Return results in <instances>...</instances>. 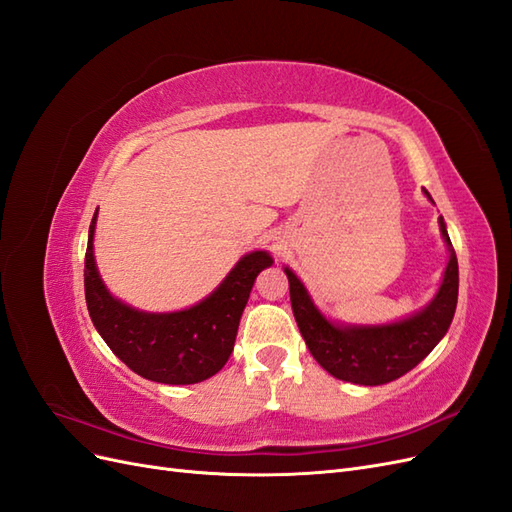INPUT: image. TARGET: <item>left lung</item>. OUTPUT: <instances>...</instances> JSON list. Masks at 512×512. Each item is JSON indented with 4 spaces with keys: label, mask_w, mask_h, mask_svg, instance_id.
<instances>
[{
    "label": "left lung",
    "mask_w": 512,
    "mask_h": 512,
    "mask_svg": "<svg viewBox=\"0 0 512 512\" xmlns=\"http://www.w3.org/2000/svg\"><path fill=\"white\" fill-rule=\"evenodd\" d=\"M440 228L448 247H451L453 243L448 239L442 218ZM286 275L290 284L292 314L309 352L331 376L354 384L376 386L408 374L436 348L451 327L457 307L459 267L453 247L436 299L421 314L404 322L389 324V327H335L314 307L297 275L290 269H286Z\"/></svg>",
    "instance_id": "8db88e82"
}]
</instances>
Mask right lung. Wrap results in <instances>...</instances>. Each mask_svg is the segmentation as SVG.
I'll use <instances>...</instances> for the list:
<instances>
[{"label":"right lung","mask_w":512,"mask_h":512,"mask_svg":"<svg viewBox=\"0 0 512 512\" xmlns=\"http://www.w3.org/2000/svg\"><path fill=\"white\" fill-rule=\"evenodd\" d=\"M98 213V211H96ZM96 213L85 252V299L91 322L138 376L162 384H194L226 365L256 275L271 267L267 252L243 256L211 297L185 312L145 314L106 292L94 260Z\"/></svg>","instance_id":"1"}]
</instances>
